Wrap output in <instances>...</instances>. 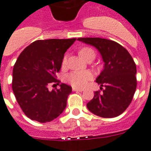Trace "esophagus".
<instances>
[{"instance_id": "esophagus-1", "label": "esophagus", "mask_w": 151, "mask_h": 151, "mask_svg": "<svg viewBox=\"0 0 151 151\" xmlns=\"http://www.w3.org/2000/svg\"><path fill=\"white\" fill-rule=\"evenodd\" d=\"M73 91H74V92H82V91H83V89H81V88H73Z\"/></svg>"}]
</instances>
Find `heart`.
<instances>
[{"instance_id":"b5f03b06","label":"heart","mask_w":151,"mask_h":151,"mask_svg":"<svg viewBox=\"0 0 151 151\" xmlns=\"http://www.w3.org/2000/svg\"><path fill=\"white\" fill-rule=\"evenodd\" d=\"M90 55H95L94 50L90 47H83L79 50V55L81 58H82L83 59L86 60V58ZM66 57H64L62 62L63 66H65L66 65ZM93 78V74L88 70H83V71H74L72 73H69L65 80L68 83L70 84L71 86L74 88H85L89 81H91Z\"/></svg>"}]
</instances>
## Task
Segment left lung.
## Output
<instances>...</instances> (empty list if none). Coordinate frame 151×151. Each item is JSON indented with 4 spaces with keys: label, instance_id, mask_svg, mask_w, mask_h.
<instances>
[{
    "label": "left lung",
    "instance_id": "1",
    "mask_svg": "<svg viewBox=\"0 0 151 151\" xmlns=\"http://www.w3.org/2000/svg\"><path fill=\"white\" fill-rule=\"evenodd\" d=\"M79 41L93 46L104 62L103 71L96 82L104 87L96 91L87 108L103 118H113L122 114L132 102L137 86L136 65L132 55L118 42L101 38H78Z\"/></svg>",
    "mask_w": 151,
    "mask_h": 151
}]
</instances>
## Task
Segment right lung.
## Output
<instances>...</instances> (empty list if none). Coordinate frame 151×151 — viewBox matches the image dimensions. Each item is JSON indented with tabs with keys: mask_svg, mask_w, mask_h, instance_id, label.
I'll use <instances>...</instances> for the list:
<instances>
[{
	"mask_svg": "<svg viewBox=\"0 0 151 151\" xmlns=\"http://www.w3.org/2000/svg\"><path fill=\"white\" fill-rule=\"evenodd\" d=\"M73 39L37 40L27 46L17 59L12 70V91L22 111L32 120L52 121L66 107L72 88L61 83L57 73L62 66L64 54ZM60 86L49 91L48 86Z\"/></svg>",
	"mask_w": 151,
	"mask_h": 151,
	"instance_id": "add662e5",
	"label": "right lung"
}]
</instances>
